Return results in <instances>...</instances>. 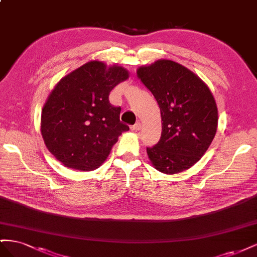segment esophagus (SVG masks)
<instances>
[{"label":"esophagus","instance_id":"esophagus-1","mask_svg":"<svg viewBox=\"0 0 257 257\" xmlns=\"http://www.w3.org/2000/svg\"><path fill=\"white\" fill-rule=\"evenodd\" d=\"M142 128V124H141V122H137V123H135L134 124V125L133 126H132V130H133V131H139V130H141Z\"/></svg>","mask_w":257,"mask_h":257}]
</instances>
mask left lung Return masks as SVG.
I'll return each instance as SVG.
<instances>
[{
    "label": "left lung",
    "mask_w": 257,
    "mask_h": 257,
    "mask_svg": "<svg viewBox=\"0 0 257 257\" xmlns=\"http://www.w3.org/2000/svg\"><path fill=\"white\" fill-rule=\"evenodd\" d=\"M137 75L159 104L162 134L147 147L153 166L173 175L197 163L212 143L217 109L209 88L200 78L170 60L138 68Z\"/></svg>",
    "instance_id": "left-lung-1"
}]
</instances>
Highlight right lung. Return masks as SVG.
<instances>
[{"instance_id": "add662e5", "label": "right lung", "mask_w": 257, "mask_h": 257, "mask_svg": "<svg viewBox=\"0 0 257 257\" xmlns=\"http://www.w3.org/2000/svg\"><path fill=\"white\" fill-rule=\"evenodd\" d=\"M121 66L91 61L68 74L53 89L42 111L46 147L62 164L93 170L107 159L122 132L121 107L109 102L110 91L127 79Z\"/></svg>"}]
</instances>
